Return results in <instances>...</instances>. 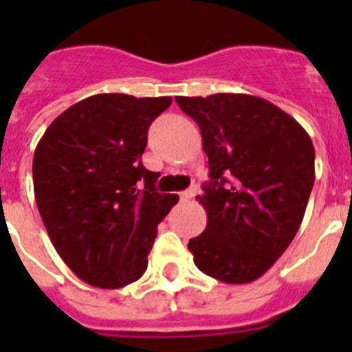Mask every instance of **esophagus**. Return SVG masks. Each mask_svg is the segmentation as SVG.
Wrapping results in <instances>:
<instances>
[{
	"label": "esophagus",
	"mask_w": 352,
	"mask_h": 352,
	"mask_svg": "<svg viewBox=\"0 0 352 352\" xmlns=\"http://www.w3.org/2000/svg\"><path fill=\"white\" fill-rule=\"evenodd\" d=\"M196 194H197V187H190V189H187V190H184V192H180V201H182V202L190 201V199L196 196Z\"/></svg>",
	"instance_id": "1"
}]
</instances>
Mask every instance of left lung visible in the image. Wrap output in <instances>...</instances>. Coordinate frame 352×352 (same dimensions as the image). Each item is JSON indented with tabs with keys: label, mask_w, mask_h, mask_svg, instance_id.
<instances>
[{
	"label": "left lung",
	"mask_w": 352,
	"mask_h": 352,
	"mask_svg": "<svg viewBox=\"0 0 352 352\" xmlns=\"http://www.w3.org/2000/svg\"><path fill=\"white\" fill-rule=\"evenodd\" d=\"M202 134L211 182L197 196L206 230L189 240L204 274L243 285L293 242L315 182V150L285 110L247 94L175 97Z\"/></svg>",
	"instance_id": "obj_1"
}]
</instances>
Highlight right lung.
I'll use <instances>...</instances> for the list:
<instances>
[{
  "instance_id": "obj_1",
  "label": "right lung",
  "mask_w": 352,
  "mask_h": 352,
  "mask_svg": "<svg viewBox=\"0 0 352 352\" xmlns=\"http://www.w3.org/2000/svg\"><path fill=\"white\" fill-rule=\"evenodd\" d=\"M172 97L98 94L56 117L34 153V194L59 257L81 281L117 289L148 267L156 226L177 204L141 163Z\"/></svg>"
}]
</instances>
